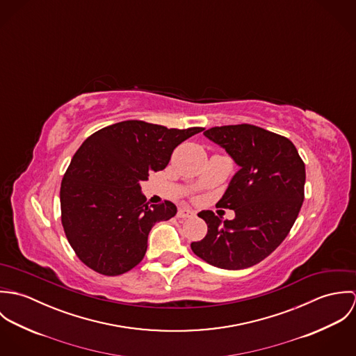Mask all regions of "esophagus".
Here are the masks:
<instances>
[{"mask_svg":"<svg viewBox=\"0 0 356 356\" xmlns=\"http://www.w3.org/2000/svg\"><path fill=\"white\" fill-rule=\"evenodd\" d=\"M193 215H195V212L192 209H189V208H179L178 213H177V216L181 218V219H186V218H191Z\"/></svg>","mask_w":356,"mask_h":356,"instance_id":"1","label":"esophagus"}]
</instances>
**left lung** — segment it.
<instances>
[{
  "label": "left lung",
  "mask_w": 356,
  "mask_h": 356,
  "mask_svg": "<svg viewBox=\"0 0 356 356\" xmlns=\"http://www.w3.org/2000/svg\"><path fill=\"white\" fill-rule=\"evenodd\" d=\"M204 136L240 165L218 203L234 209L236 218L222 222L202 211L208 232L191 248L219 268L251 267L289 234L305 200V161L291 140L254 124L211 127Z\"/></svg>",
  "instance_id": "8db88e82"
}]
</instances>
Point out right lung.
<instances>
[{"label":"right lung","mask_w":356,"mask_h":356,"mask_svg":"<svg viewBox=\"0 0 356 356\" xmlns=\"http://www.w3.org/2000/svg\"><path fill=\"white\" fill-rule=\"evenodd\" d=\"M203 130L124 120L83 141L60 188L61 225L82 263L113 277L144 259L154 223L171 219L177 207L168 200L148 205L140 182L165 168L174 149Z\"/></svg>","instance_id":"add662e5"}]
</instances>
